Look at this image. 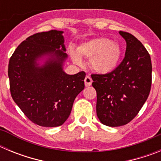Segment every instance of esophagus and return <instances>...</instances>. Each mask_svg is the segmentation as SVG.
Here are the masks:
<instances>
[{
    "mask_svg": "<svg viewBox=\"0 0 161 161\" xmlns=\"http://www.w3.org/2000/svg\"><path fill=\"white\" fill-rule=\"evenodd\" d=\"M92 82H93V80H92V78L90 77L89 76H86L85 78V85L86 87H88V86H90L91 85H92Z\"/></svg>",
    "mask_w": 161,
    "mask_h": 161,
    "instance_id": "34e87169",
    "label": "esophagus"
}]
</instances>
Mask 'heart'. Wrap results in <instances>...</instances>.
<instances>
[{
	"mask_svg": "<svg viewBox=\"0 0 161 161\" xmlns=\"http://www.w3.org/2000/svg\"><path fill=\"white\" fill-rule=\"evenodd\" d=\"M122 50L119 44L107 38H93L82 42L77 52L70 50V55L76 64H81L80 56L89 58V65L95 72L101 74L111 72L119 65Z\"/></svg>",
	"mask_w": 161,
	"mask_h": 161,
	"instance_id": "obj_1",
	"label": "heart"
}]
</instances>
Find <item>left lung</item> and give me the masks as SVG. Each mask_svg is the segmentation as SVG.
I'll use <instances>...</instances> for the list:
<instances>
[{"instance_id": "left-lung-1", "label": "left lung", "mask_w": 161, "mask_h": 161, "mask_svg": "<svg viewBox=\"0 0 161 161\" xmlns=\"http://www.w3.org/2000/svg\"><path fill=\"white\" fill-rule=\"evenodd\" d=\"M119 34L126 42L124 59L111 72L91 75L97 115L108 126L130 123L147 99L152 85V61L146 48L131 34Z\"/></svg>"}]
</instances>
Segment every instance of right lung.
<instances>
[{
    "label": "right lung",
    "mask_w": 161,
    "mask_h": 161,
    "mask_svg": "<svg viewBox=\"0 0 161 161\" xmlns=\"http://www.w3.org/2000/svg\"><path fill=\"white\" fill-rule=\"evenodd\" d=\"M63 33L52 30L28 37L8 62L13 99L31 122L45 127L64 124L85 89V72L68 75L63 70L68 58ZM41 59H45L42 65Z\"/></svg>",
    "instance_id": "1"
}]
</instances>
